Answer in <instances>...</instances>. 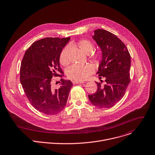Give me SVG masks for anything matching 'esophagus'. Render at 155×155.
<instances>
[{
  "instance_id": "obj_1",
  "label": "esophagus",
  "mask_w": 155,
  "mask_h": 155,
  "mask_svg": "<svg viewBox=\"0 0 155 155\" xmlns=\"http://www.w3.org/2000/svg\"><path fill=\"white\" fill-rule=\"evenodd\" d=\"M84 81H74L73 80L72 81V83L74 84H80V83H84Z\"/></svg>"
}]
</instances>
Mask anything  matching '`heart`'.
<instances>
[{
  "mask_svg": "<svg viewBox=\"0 0 155 155\" xmlns=\"http://www.w3.org/2000/svg\"><path fill=\"white\" fill-rule=\"evenodd\" d=\"M69 45L77 47L82 52L87 54L91 52L94 47L93 44L91 41L86 39H82L78 41L77 42L71 43ZM67 52L68 48H63L61 51L59 57L60 63L64 66H66L69 64V60L67 57ZM100 57L101 55L99 51H96V52L92 55L91 57L94 61L97 63L99 61ZM93 71L94 68L91 64H86L84 66L74 64L68 69L66 74L68 77L71 80L82 81L86 79L93 72Z\"/></svg>",
  "mask_w": 155,
  "mask_h": 155,
  "instance_id": "1",
  "label": "heart"
}]
</instances>
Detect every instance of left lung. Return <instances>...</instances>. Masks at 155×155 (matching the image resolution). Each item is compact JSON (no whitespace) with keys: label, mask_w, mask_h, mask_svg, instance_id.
<instances>
[{"label":"left lung","mask_w":155,"mask_h":155,"mask_svg":"<svg viewBox=\"0 0 155 155\" xmlns=\"http://www.w3.org/2000/svg\"><path fill=\"white\" fill-rule=\"evenodd\" d=\"M92 38L102 50V60L97 74L99 78L104 77L105 80L104 84L96 82L97 91L88 97L95 107L110 108L122 99L130 83V54L125 44L107 30L97 29Z\"/></svg>","instance_id":"1"}]
</instances>
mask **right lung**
<instances>
[{
  "label": "right lung",
  "mask_w": 155,
  "mask_h": 155,
  "mask_svg": "<svg viewBox=\"0 0 155 155\" xmlns=\"http://www.w3.org/2000/svg\"><path fill=\"white\" fill-rule=\"evenodd\" d=\"M66 38H45L33 42L26 50L20 69V81L30 104L38 111L55 115L66 107L71 81L61 79V87H51L53 77L64 76L60 66L61 51L69 42Z\"/></svg>",
  "instance_id": "add662e5"
}]
</instances>
